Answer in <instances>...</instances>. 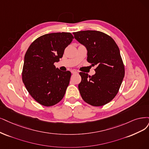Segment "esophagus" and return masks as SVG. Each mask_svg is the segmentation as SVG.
I'll return each instance as SVG.
<instances>
[{
	"label": "esophagus",
	"instance_id": "34e87169",
	"mask_svg": "<svg viewBox=\"0 0 149 149\" xmlns=\"http://www.w3.org/2000/svg\"><path fill=\"white\" fill-rule=\"evenodd\" d=\"M71 73L72 74H77L78 72L77 71V70H74V69H73V70H71Z\"/></svg>",
	"mask_w": 149,
	"mask_h": 149
}]
</instances>
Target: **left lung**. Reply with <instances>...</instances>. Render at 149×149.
<instances>
[{
  "label": "left lung",
  "mask_w": 149,
  "mask_h": 149,
  "mask_svg": "<svg viewBox=\"0 0 149 149\" xmlns=\"http://www.w3.org/2000/svg\"><path fill=\"white\" fill-rule=\"evenodd\" d=\"M75 39L87 48V61L96 65V74L80 72L79 90L84 101L91 106H102L118 93L125 76V66L120 49L113 38L102 32H73Z\"/></svg>",
  "instance_id": "left-lung-1"
}]
</instances>
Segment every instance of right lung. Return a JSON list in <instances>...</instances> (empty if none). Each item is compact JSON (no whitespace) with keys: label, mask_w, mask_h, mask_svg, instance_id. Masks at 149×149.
Instances as JSON below:
<instances>
[{"label":"right lung","mask_w":149,"mask_h":149,"mask_svg":"<svg viewBox=\"0 0 149 149\" xmlns=\"http://www.w3.org/2000/svg\"><path fill=\"white\" fill-rule=\"evenodd\" d=\"M70 32L50 33L33 42L24 56L22 80L31 96L44 106L61 101L70 81V71L62 72L54 65L72 41Z\"/></svg>","instance_id":"1"}]
</instances>
